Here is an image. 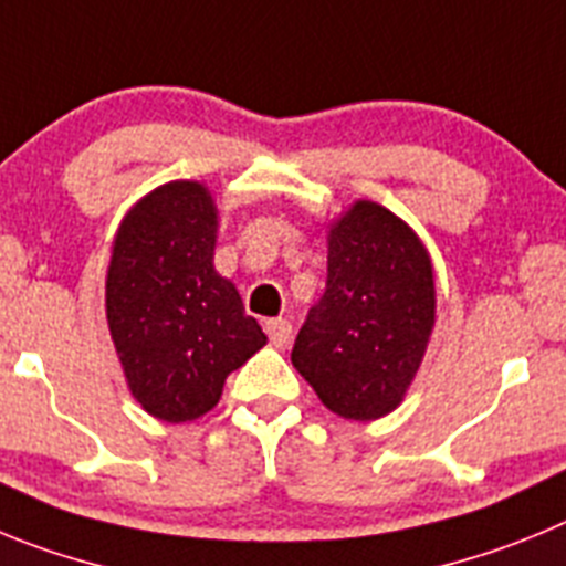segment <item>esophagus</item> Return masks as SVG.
<instances>
[{
  "label": "esophagus",
  "mask_w": 566,
  "mask_h": 566,
  "mask_svg": "<svg viewBox=\"0 0 566 566\" xmlns=\"http://www.w3.org/2000/svg\"><path fill=\"white\" fill-rule=\"evenodd\" d=\"M264 333H268V338H271L273 346H284L290 338H293V327H290V321L284 318L264 321Z\"/></svg>",
  "instance_id": "34e87169"
}]
</instances>
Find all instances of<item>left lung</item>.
Masks as SVG:
<instances>
[{"label":"left lung","mask_w":566,"mask_h":566,"mask_svg":"<svg viewBox=\"0 0 566 566\" xmlns=\"http://www.w3.org/2000/svg\"><path fill=\"white\" fill-rule=\"evenodd\" d=\"M434 264L415 228L355 200L329 222L327 290L293 344V366L344 420L403 403L434 329Z\"/></svg>","instance_id":"obj_1"}]
</instances>
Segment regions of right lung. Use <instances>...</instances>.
I'll list each match as a JSON object with an SVG mask.
<instances>
[{"label": "right lung", "mask_w": 566, "mask_h": 566, "mask_svg": "<svg viewBox=\"0 0 566 566\" xmlns=\"http://www.w3.org/2000/svg\"><path fill=\"white\" fill-rule=\"evenodd\" d=\"M220 211L208 186L171 180L120 220L106 271V321L132 397L151 417L188 422L220 403L233 369L268 335L213 268Z\"/></svg>", "instance_id": "add662e5"}]
</instances>
